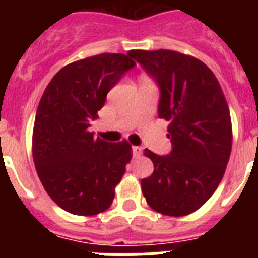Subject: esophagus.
<instances>
[{
    "instance_id": "obj_1",
    "label": "esophagus",
    "mask_w": 258,
    "mask_h": 258,
    "mask_svg": "<svg viewBox=\"0 0 258 258\" xmlns=\"http://www.w3.org/2000/svg\"><path fill=\"white\" fill-rule=\"evenodd\" d=\"M133 155L135 158L141 157V155H142V147H139V146H133Z\"/></svg>"
}]
</instances>
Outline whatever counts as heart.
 Here are the masks:
<instances>
[{
	"label": "heart",
	"mask_w": 258,
	"mask_h": 258,
	"mask_svg": "<svg viewBox=\"0 0 258 258\" xmlns=\"http://www.w3.org/2000/svg\"><path fill=\"white\" fill-rule=\"evenodd\" d=\"M142 80H149V79H147V78H142Z\"/></svg>",
	"instance_id": "obj_1"
}]
</instances>
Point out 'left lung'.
<instances>
[{
	"label": "left lung",
	"mask_w": 258,
	"mask_h": 258,
	"mask_svg": "<svg viewBox=\"0 0 258 258\" xmlns=\"http://www.w3.org/2000/svg\"><path fill=\"white\" fill-rule=\"evenodd\" d=\"M161 89L158 115L170 123L172 150L146 149L154 172L142 191L155 212L171 217L196 212L213 196L232 151V120L220 83L198 58L175 50H130Z\"/></svg>",
	"instance_id": "8db88e82"
}]
</instances>
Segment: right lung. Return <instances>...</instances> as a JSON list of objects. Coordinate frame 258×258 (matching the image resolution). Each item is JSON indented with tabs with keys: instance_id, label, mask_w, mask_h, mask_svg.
Masks as SVG:
<instances>
[{
	"instance_id": "right-lung-1",
	"label": "right lung",
	"mask_w": 258,
	"mask_h": 258,
	"mask_svg": "<svg viewBox=\"0 0 258 258\" xmlns=\"http://www.w3.org/2000/svg\"><path fill=\"white\" fill-rule=\"evenodd\" d=\"M135 66L130 54L83 58L58 71L42 93L33 125V161L45 191L66 212L95 216L112 204L133 149L127 141L95 138L88 127L109 89Z\"/></svg>"
}]
</instances>
